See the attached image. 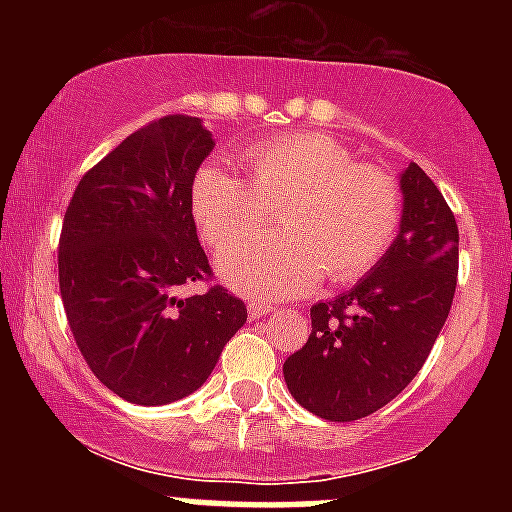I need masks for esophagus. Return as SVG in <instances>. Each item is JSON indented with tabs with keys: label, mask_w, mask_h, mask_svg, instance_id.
<instances>
[{
	"label": "esophagus",
	"mask_w": 512,
	"mask_h": 512,
	"mask_svg": "<svg viewBox=\"0 0 512 512\" xmlns=\"http://www.w3.org/2000/svg\"><path fill=\"white\" fill-rule=\"evenodd\" d=\"M269 312H274V307L266 305V302H256V300L248 302V315H251V320L266 318V315H269Z\"/></svg>",
	"instance_id": "1"
}]
</instances>
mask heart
Masks as SVG:
<instances>
[{
    "mask_svg": "<svg viewBox=\"0 0 512 512\" xmlns=\"http://www.w3.org/2000/svg\"><path fill=\"white\" fill-rule=\"evenodd\" d=\"M248 182L223 164H205L192 182V215L212 248L242 241L280 207L282 234L238 243L220 256V274L246 295L307 292L325 274L343 284L382 259L402 217L390 171L354 161L341 140L289 133L246 148Z\"/></svg>",
    "mask_w": 512,
    "mask_h": 512,
    "instance_id": "heart-1",
    "label": "heart"
}]
</instances>
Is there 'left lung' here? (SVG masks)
<instances>
[{"instance_id":"obj_1","label":"left lung","mask_w":512,"mask_h":512,"mask_svg":"<svg viewBox=\"0 0 512 512\" xmlns=\"http://www.w3.org/2000/svg\"><path fill=\"white\" fill-rule=\"evenodd\" d=\"M395 241L361 282L310 307L312 333L284 361V382L302 408L336 423L395 400L431 354L449 318L459 274V228L418 164L400 174Z\"/></svg>"}]
</instances>
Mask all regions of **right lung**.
<instances>
[{"mask_svg":"<svg viewBox=\"0 0 512 512\" xmlns=\"http://www.w3.org/2000/svg\"><path fill=\"white\" fill-rule=\"evenodd\" d=\"M215 148L200 117L135 130L81 176L63 217L58 284L94 377L133 405L200 390L246 323L228 289L182 297L210 277L192 217V182Z\"/></svg>","mask_w":512,"mask_h":512,"instance_id":"1","label":"right lung"}]
</instances>
